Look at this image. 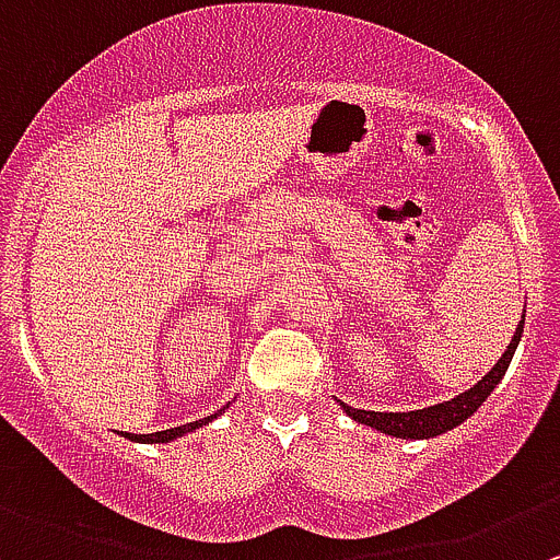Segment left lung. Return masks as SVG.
Returning a JSON list of instances; mask_svg holds the SVG:
<instances>
[{
  "label": "left lung",
  "instance_id": "8db88e82",
  "mask_svg": "<svg viewBox=\"0 0 560 560\" xmlns=\"http://www.w3.org/2000/svg\"><path fill=\"white\" fill-rule=\"evenodd\" d=\"M523 324H525V313H523V322L516 324V332L514 338H511L509 349H505L503 357L494 363V369L489 371L478 385H472L470 390L451 398V401L434 404V407H425V409H415V412H371V409H354V407H346V404L343 409L357 420V423L371 425V429L382 431V434L404 436V440H420V436L443 434V431L454 429V425H459L462 420L470 418V415L487 401L489 393L498 387V382L503 380L505 371H509V363L516 351V343H520V338H523Z\"/></svg>",
  "mask_w": 560,
  "mask_h": 560
}]
</instances>
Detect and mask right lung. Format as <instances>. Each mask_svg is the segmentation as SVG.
I'll return each instance as SVG.
<instances>
[{
  "mask_svg": "<svg viewBox=\"0 0 560 560\" xmlns=\"http://www.w3.org/2000/svg\"><path fill=\"white\" fill-rule=\"evenodd\" d=\"M222 409H217L214 415H209V418H203V420H191V423H186V425H175V429H164V431H153V434H126L129 436V440H135V443H170V440H175V436H180V434H186V431H191V429H197V425H206L209 423V420H214L217 415H220Z\"/></svg>",
  "mask_w": 560,
  "mask_h": 560,
  "instance_id": "1",
  "label": "right lung"
}]
</instances>
